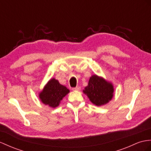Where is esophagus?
I'll return each mask as SVG.
<instances>
[{"label":"esophagus","mask_w":151,"mask_h":151,"mask_svg":"<svg viewBox=\"0 0 151 151\" xmlns=\"http://www.w3.org/2000/svg\"><path fill=\"white\" fill-rule=\"evenodd\" d=\"M81 90V87L80 86H76L75 88H72V90H77V91H79Z\"/></svg>","instance_id":"obj_1"}]
</instances>
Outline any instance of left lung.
Instances as JSON below:
<instances>
[{
    "label": "left lung",
    "instance_id": "left-lung-1",
    "mask_svg": "<svg viewBox=\"0 0 151 151\" xmlns=\"http://www.w3.org/2000/svg\"><path fill=\"white\" fill-rule=\"evenodd\" d=\"M83 92L87 95L93 104L99 106L108 103L112 99L113 86L104 79L94 75L90 78Z\"/></svg>",
    "mask_w": 151,
    "mask_h": 151
}]
</instances>
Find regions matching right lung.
<instances>
[{
    "mask_svg": "<svg viewBox=\"0 0 151 151\" xmlns=\"http://www.w3.org/2000/svg\"><path fill=\"white\" fill-rule=\"evenodd\" d=\"M69 91L67 87L63 86L58 80L53 78L48 82L43 91L40 93L39 97L43 104L49 105L52 108H56Z\"/></svg>",
    "mask_w": 151,
    "mask_h": 151,
    "instance_id": "right-lung-1",
    "label": "right lung"
}]
</instances>
